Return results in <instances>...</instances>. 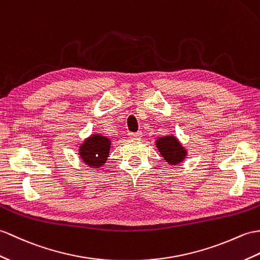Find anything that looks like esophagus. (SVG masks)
I'll use <instances>...</instances> for the list:
<instances>
[{
    "mask_svg": "<svg viewBox=\"0 0 260 260\" xmlns=\"http://www.w3.org/2000/svg\"><path fill=\"white\" fill-rule=\"evenodd\" d=\"M129 138H133V140H138V138L142 137V133L137 132V133H129Z\"/></svg>",
    "mask_w": 260,
    "mask_h": 260,
    "instance_id": "34e87169",
    "label": "esophagus"
}]
</instances>
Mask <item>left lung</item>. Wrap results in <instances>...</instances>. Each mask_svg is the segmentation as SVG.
<instances>
[{"instance_id": "8db88e82", "label": "left lung", "mask_w": 260, "mask_h": 260, "mask_svg": "<svg viewBox=\"0 0 260 260\" xmlns=\"http://www.w3.org/2000/svg\"><path fill=\"white\" fill-rule=\"evenodd\" d=\"M155 144L161 157L165 159L168 165L175 166L185 160L187 156V149L177 140L176 136L171 134L158 137Z\"/></svg>"}]
</instances>
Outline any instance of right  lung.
Returning a JSON list of instances; mask_svg holds the SVG:
<instances>
[{"mask_svg":"<svg viewBox=\"0 0 260 260\" xmlns=\"http://www.w3.org/2000/svg\"><path fill=\"white\" fill-rule=\"evenodd\" d=\"M110 138L101 134H92L78 146V155L83 162L92 168L105 165L111 149Z\"/></svg>","mask_w":260,"mask_h":260,"instance_id":"right-lung-1","label":"right lung"}]
</instances>
